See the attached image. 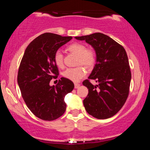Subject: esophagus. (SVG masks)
Here are the masks:
<instances>
[{"mask_svg":"<svg viewBox=\"0 0 150 150\" xmlns=\"http://www.w3.org/2000/svg\"><path fill=\"white\" fill-rule=\"evenodd\" d=\"M80 86V84H78V83H75V89H77L79 88V87Z\"/></svg>","mask_w":150,"mask_h":150,"instance_id":"1","label":"esophagus"}]
</instances>
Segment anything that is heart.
<instances>
[{"mask_svg": "<svg viewBox=\"0 0 150 150\" xmlns=\"http://www.w3.org/2000/svg\"><path fill=\"white\" fill-rule=\"evenodd\" d=\"M68 51L77 56V64H81L87 68H92L97 61L96 53L92 49H87L85 45L81 43L75 42L70 44L67 48ZM55 64L59 68L63 67V55L60 50H57L53 55ZM86 71L82 67L68 68L63 72V76L73 82H78L85 75Z\"/></svg>", "mask_w": 150, "mask_h": 150, "instance_id": "heart-1", "label": "heart"}]
</instances>
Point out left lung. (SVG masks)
<instances>
[{
	"label": "left lung",
	"mask_w": 150,
	"mask_h": 150,
	"mask_svg": "<svg viewBox=\"0 0 150 150\" xmlns=\"http://www.w3.org/2000/svg\"><path fill=\"white\" fill-rule=\"evenodd\" d=\"M75 38L92 46L97 56L88 80L82 82L89 91L83 100L85 110L98 119L111 118L128 97L131 72L126 51L111 37L99 32ZM89 79H94L98 85L93 86Z\"/></svg>",
	"instance_id": "left-lung-1"
}]
</instances>
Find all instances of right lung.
<instances>
[{
  "label": "right lung",
  "instance_id": "1",
  "mask_svg": "<svg viewBox=\"0 0 150 150\" xmlns=\"http://www.w3.org/2000/svg\"><path fill=\"white\" fill-rule=\"evenodd\" d=\"M72 39L44 33L25 49L18 70V85L27 107L40 119L56 120L66 109L64 98L73 91V82L61 77L57 85L51 86L50 81L59 74L53 61L54 53Z\"/></svg>",
  "mask_w": 150,
  "mask_h": 150
}]
</instances>
